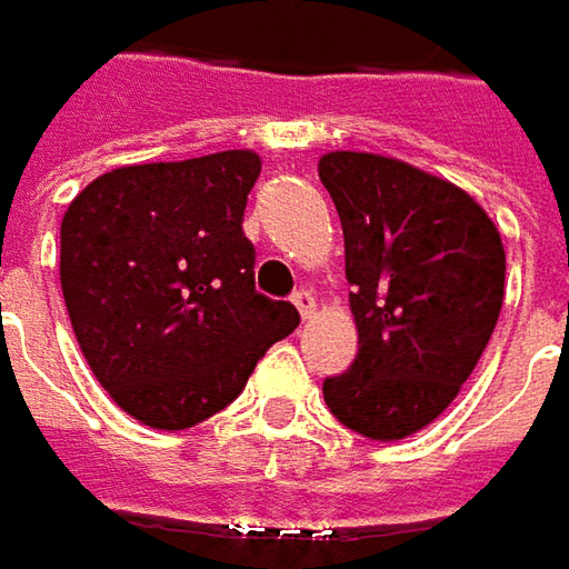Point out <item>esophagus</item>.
Wrapping results in <instances>:
<instances>
[{
	"label": "esophagus",
	"instance_id": "1",
	"mask_svg": "<svg viewBox=\"0 0 569 569\" xmlns=\"http://www.w3.org/2000/svg\"><path fill=\"white\" fill-rule=\"evenodd\" d=\"M291 300H295V307H298L300 320H310V317L317 313V298H313L310 291H298Z\"/></svg>",
	"mask_w": 569,
	"mask_h": 569
}]
</instances>
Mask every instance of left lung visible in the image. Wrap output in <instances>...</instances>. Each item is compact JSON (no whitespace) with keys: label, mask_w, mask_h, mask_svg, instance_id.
Here are the masks:
<instances>
[{"label":"left lung","mask_w":569,"mask_h":569,"mask_svg":"<svg viewBox=\"0 0 569 569\" xmlns=\"http://www.w3.org/2000/svg\"><path fill=\"white\" fill-rule=\"evenodd\" d=\"M317 169L342 220L358 329L356 361L323 381V400L365 439H407L448 410L483 356L506 249L465 188L403 159L336 150Z\"/></svg>","instance_id":"1"}]
</instances>
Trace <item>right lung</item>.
Here are the masks:
<instances>
[{"label":"right lung","mask_w":569,"mask_h":569,"mask_svg":"<svg viewBox=\"0 0 569 569\" xmlns=\"http://www.w3.org/2000/svg\"><path fill=\"white\" fill-rule=\"evenodd\" d=\"M252 150L121 166L70 201L60 288L76 342L137 422L179 432L230 407L298 310L256 291L242 233Z\"/></svg>","instance_id":"1"}]
</instances>
